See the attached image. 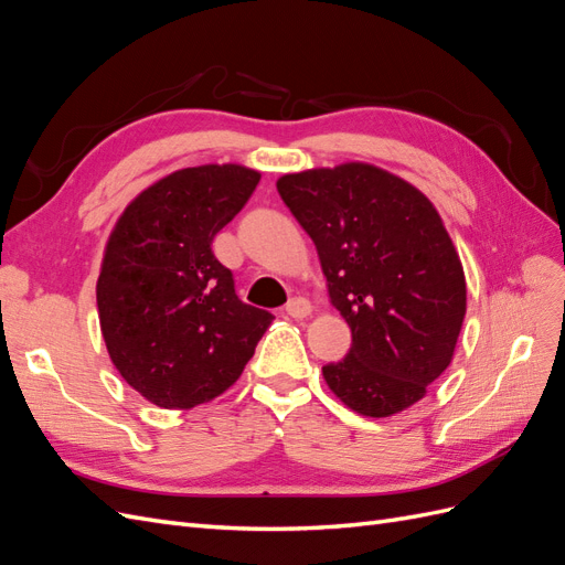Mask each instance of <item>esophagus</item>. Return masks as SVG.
I'll return each mask as SVG.
<instances>
[{"instance_id": "esophagus-1", "label": "esophagus", "mask_w": 565, "mask_h": 565, "mask_svg": "<svg viewBox=\"0 0 565 565\" xmlns=\"http://www.w3.org/2000/svg\"><path fill=\"white\" fill-rule=\"evenodd\" d=\"M313 311V306H311V301L309 299H303V297H295V299H289L287 301V306H285V313L287 316H292V318H306Z\"/></svg>"}]
</instances>
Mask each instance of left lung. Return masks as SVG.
I'll list each match as a JSON object with an SVG mask.
<instances>
[{
	"label": "left lung",
	"instance_id": "8db88e82",
	"mask_svg": "<svg viewBox=\"0 0 565 565\" xmlns=\"http://www.w3.org/2000/svg\"><path fill=\"white\" fill-rule=\"evenodd\" d=\"M282 202L313 241L351 349L322 377L351 409L388 417L452 361L467 313L459 256L434 204L372 164L287 174Z\"/></svg>",
	"mask_w": 565,
	"mask_h": 565
}]
</instances>
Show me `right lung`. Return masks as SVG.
Instances as JSON below:
<instances>
[{
    "instance_id": "1",
    "label": "right lung",
    "mask_w": 565,
    "mask_h": 565,
    "mask_svg": "<svg viewBox=\"0 0 565 565\" xmlns=\"http://www.w3.org/2000/svg\"><path fill=\"white\" fill-rule=\"evenodd\" d=\"M259 172L188 167L136 198L110 235L96 285L108 353L129 386L188 409L241 377L273 316L237 299L214 235L252 198Z\"/></svg>"
}]
</instances>
